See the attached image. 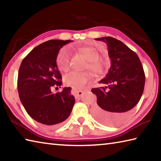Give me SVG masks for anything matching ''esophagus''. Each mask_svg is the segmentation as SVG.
I'll use <instances>...</instances> for the list:
<instances>
[{
    "instance_id": "obj_1",
    "label": "esophagus",
    "mask_w": 161,
    "mask_h": 161,
    "mask_svg": "<svg viewBox=\"0 0 161 161\" xmlns=\"http://www.w3.org/2000/svg\"><path fill=\"white\" fill-rule=\"evenodd\" d=\"M83 91H76L74 92V95L75 98H80L81 97V96L83 94Z\"/></svg>"
}]
</instances>
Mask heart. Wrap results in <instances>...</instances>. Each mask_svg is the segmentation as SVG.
<instances>
[{"label": "heart", "mask_w": 161, "mask_h": 161, "mask_svg": "<svg viewBox=\"0 0 161 161\" xmlns=\"http://www.w3.org/2000/svg\"><path fill=\"white\" fill-rule=\"evenodd\" d=\"M73 48L88 60L85 68H89L96 74H101L105 70V63L103 59L98 58L99 53L96 49L91 47L76 46H74ZM56 64L61 70L65 72L69 70L70 64V53L67 47H64L59 51L56 58ZM91 78V72L88 71L71 72L65 75L64 81L66 85L75 89H80L84 87Z\"/></svg>", "instance_id": "1"}]
</instances>
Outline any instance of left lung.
Segmentation results:
<instances>
[{
  "label": "left lung",
  "mask_w": 161,
  "mask_h": 161,
  "mask_svg": "<svg viewBox=\"0 0 161 161\" xmlns=\"http://www.w3.org/2000/svg\"><path fill=\"white\" fill-rule=\"evenodd\" d=\"M108 46L111 67L99 84L108 86L94 88L97 96L93 109L96 120L107 125H116L126 119L142 96L145 75L137 53L112 37L96 38Z\"/></svg>",
  "instance_id": "left-lung-1"
}]
</instances>
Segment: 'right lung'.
I'll use <instances>...</instances> for the list:
<instances>
[{
    "label": "right lung",
    "instance_id": "add662e5",
    "mask_svg": "<svg viewBox=\"0 0 161 161\" xmlns=\"http://www.w3.org/2000/svg\"><path fill=\"white\" fill-rule=\"evenodd\" d=\"M72 40H51L40 44L22 61L18 73L19 96L26 112L45 126H58L70 116L75 105L70 87L52 93L62 84L56 58Z\"/></svg>",
    "mask_w": 161,
    "mask_h": 161
}]
</instances>
